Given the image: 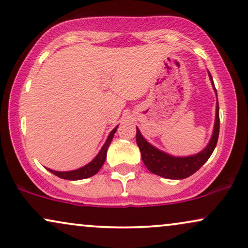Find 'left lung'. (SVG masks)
<instances>
[{
  "instance_id": "obj_1",
  "label": "left lung",
  "mask_w": 248,
  "mask_h": 248,
  "mask_svg": "<svg viewBox=\"0 0 248 248\" xmlns=\"http://www.w3.org/2000/svg\"><path fill=\"white\" fill-rule=\"evenodd\" d=\"M211 83H213V77L209 73ZM215 89V85H214ZM216 91V89H215ZM217 94V92H216ZM219 135V106L218 100H217L216 106V119H215L214 133L211 136L210 142L201 153L188 157H173L163 151L158 150L150 143L145 141V139L141 135L139 128H136V142L139 145L140 151L142 155V160L147 169L154 174L160 175L163 178L168 179H185L188 178L198 170L201 168L203 164L209 159L217 144V140Z\"/></svg>"
}]
</instances>
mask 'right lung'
Listing matches in <instances>:
<instances>
[{"label": "right lung", "mask_w": 248, "mask_h": 248, "mask_svg": "<svg viewBox=\"0 0 248 248\" xmlns=\"http://www.w3.org/2000/svg\"><path fill=\"white\" fill-rule=\"evenodd\" d=\"M116 128L118 127H115L114 129L109 133V135H108V137H107L105 144H104L103 148L100 149L99 154H98L97 156H95L94 159L92 160L91 163H89L88 165L83 166V168H80L78 170H74V171H68V172L53 171V170H49V169H48V171L52 172L53 174L58 175L59 178L65 179V180H82V179L90 178V177H92V175H94L95 173H97L101 169V166L104 165V163H105L107 149H108L109 144H111L113 136H114V133L116 132Z\"/></svg>", "instance_id": "right-lung-1"}]
</instances>
